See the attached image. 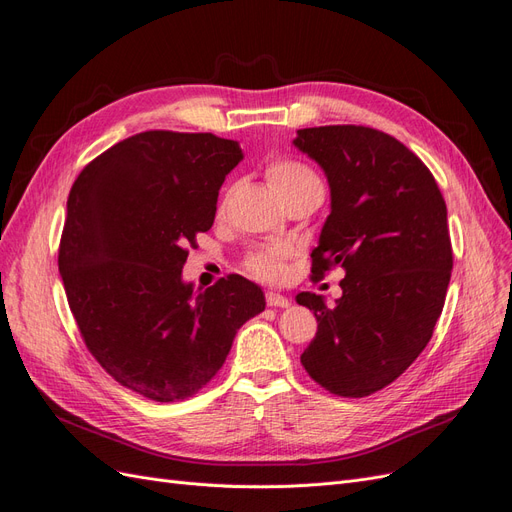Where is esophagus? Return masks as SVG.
I'll list each match as a JSON object with an SVG mask.
<instances>
[{"instance_id":"esophagus-1","label":"esophagus","mask_w":512,"mask_h":512,"mask_svg":"<svg viewBox=\"0 0 512 512\" xmlns=\"http://www.w3.org/2000/svg\"><path fill=\"white\" fill-rule=\"evenodd\" d=\"M267 305L269 307H288L290 299L286 297V294H280V292H267Z\"/></svg>"}]
</instances>
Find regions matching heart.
<instances>
[{
	"mask_svg": "<svg viewBox=\"0 0 512 512\" xmlns=\"http://www.w3.org/2000/svg\"><path fill=\"white\" fill-rule=\"evenodd\" d=\"M267 179L271 181L273 190L277 194H286L294 188H303V185L320 183L316 173L309 166L297 160H275L267 166ZM282 260L284 250L282 247H260V250L247 256V269L256 275L277 277L282 273Z\"/></svg>",
	"mask_w": 512,
	"mask_h": 512,
	"instance_id": "obj_1",
	"label": "heart"
}]
</instances>
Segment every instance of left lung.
I'll return each mask as SVG.
<instances>
[{
  "label": "left lung",
  "mask_w": 512,
  "mask_h": 512,
  "mask_svg": "<svg viewBox=\"0 0 512 512\" xmlns=\"http://www.w3.org/2000/svg\"><path fill=\"white\" fill-rule=\"evenodd\" d=\"M292 145L329 181L314 275L342 267V297L299 292L318 333L305 371L342 397H365L399 378L442 314L453 269L446 203L429 168L397 138L363 126L297 130Z\"/></svg>",
  "instance_id": "8db88e82"
}]
</instances>
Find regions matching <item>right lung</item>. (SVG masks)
<instances>
[{
	"instance_id": "add662e5",
	"label": "right lung",
	"mask_w": 512,
	"mask_h": 512,
	"mask_svg": "<svg viewBox=\"0 0 512 512\" xmlns=\"http://www.w3.org/2000/svg\"><path fill=\"white\" fill-rule=\"evenodd\" d=\"M241 160L237 141L151 130L106 149L70 190L59 275L74 320L108 374L147 399L203 389L267 305L241 275L207 290L181 275Z\"/></svg>"
}]
</instances>
